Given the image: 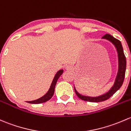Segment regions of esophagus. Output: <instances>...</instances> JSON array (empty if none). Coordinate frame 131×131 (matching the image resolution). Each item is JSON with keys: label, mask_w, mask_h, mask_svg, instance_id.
<instances>
[{"label": "esophagus", "mask_w": 131, "mask_h": 131, "mask_svg": "<svg viewBox=\"0 0 131 131\" xmlns=\"http://www.w3.org/2000/svg\"><path fill=\"white\" fill-rule=\"evenodd\" d=\"M65 70H67V71H71V70H73V67H71V66L67 65L65 67Z\"/></svg>", "instance_id": "1"}]
</instances>
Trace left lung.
I'll return each instance as SVG.
<instances>
[{
	"mask_svg": "<svg viewBox=\"0 0 131 131\" xmlns=\"http://www.w3.org/2000/svg\"><path fill=\"white\" fill-rule=\"evenodd\" d=\"M102 39H105V40L111 42L116 49L118 57L117 73L115 77L114 85L110 89V90L104 94L96 96V97H90V96L83 95L80 94L77 92L75 89V86H74V89H75V92L77 95L80 99L85 100V101L90 102H100L107 100L120 89L123 83L124 80L125 73H126V58L125 57L124 53L123 48H122L121 41L114 38L110 34H106L104 36H103Z\"/></svg>",
	"mask_w": 131,
	"mask_h": 131,
	"instance_id": "left-lung-1",
	"label": "left lung"
}]
</instances>
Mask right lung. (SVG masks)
Wrapping results in <instances>:
<instances>
[{"instance_id":"1","label":"right lung","mask_w":131,"mask_h":131,"mask_svg":"<svg viewBox=\"0 0 131 131\" xmlns=\"http://www.w3.org/2000/svg\"><path fill=\"white\" fill-rule=\"evenodd\" d=\"M63 73V70H60L57 73H56V75H54V78H53V81H52V83L51 84V86L49 87V89L48 90L47 93L43 95L42 97H41V98L37 99V100H32V101H27V103H29V104H41V103L46 102L48 101L49 100H50L51 99V97H53V94H54V89H55V86H56V82H57L58 80L60 78V77L62 75V73Z\"/></svg>"}]
</instances>
